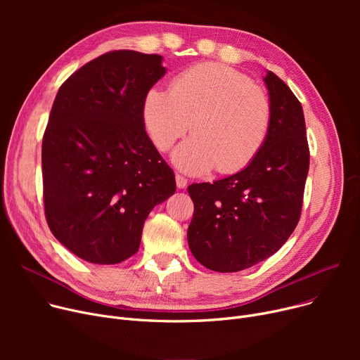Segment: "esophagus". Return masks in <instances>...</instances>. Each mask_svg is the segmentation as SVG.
I'll return each instance as SVG.
<instances>
[{"label": "esophagus", "instance_id": "34e87169", "mask_svg": "<svg viewBox=\"0 0 360 360\" xmlns=\"http://www.w3.org/2000/svg\"><path fill=\"white\" fill-rule=\"evenodd\" d=\"M175 181H176V186L179 188V190H184V188L186 186V184H188V181H186V178H184L182 175H175Z\"/></svg>", "mask_w": 360, "mask_h": 360}]
</instances>
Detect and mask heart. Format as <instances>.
<instances>
[{
	"label": "heart",
	"instance_id": "1",
	"mask_svg": "<svg viewBox=\"0 0 360 360\" xmlns=\"http://www.w3.org/2000/svg\"><path fill=\"white\" fill-rule=\"evenodd\" d=\"M141 115L147 134L162 151L193 128L195 134L172 153L182 172L202 175L217 167L220 174H235L248 166L266 143L271 102L245 74L207 63L181 72L170 90L148 89Z\"/></svg>",
	"mask_w": 360,
	"mask_h": 360
}]
</instances>
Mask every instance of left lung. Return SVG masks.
<instances>
[{"label":"left lung","mask_w":360,"mask_h":360,"mask_svg":"<svg viewBox=\"0 0 360 360\" xmlns=\"http://www.w3.org/2000/svg\"><path fill=\"white\" fill-rule=\"evenodd\" d=\"M262 80L271 125L259 153L235 175L188 186L194 202L188 247L219 273L250 269L276 254L300 217L309 169L304 110L274 72L266 71Z\"/></svg>","instance_id":"obj_1"}]
</instances>
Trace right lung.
<instances>
[{
	"instance_id": "add662e5",
	"label": "right lung",
	"mask_w": 360,
	"mask_h": 360,
	"mask_svg": "<svg viewBox=\"0 0 360 360\" xmlns=\"http://www.w3.org/2000/svg\"><path fill=\"white\" fill-rule=\"evenodd\" d=\"M163 56L113 51L60 87L42 143L46 221L79 258L134 255L148 213L175 194L174 170L146 134L141 106L166 74Z\"/></svg>"
}]
</instances>
